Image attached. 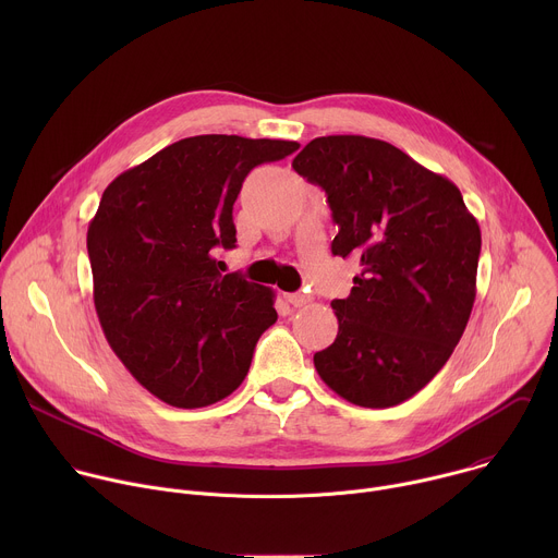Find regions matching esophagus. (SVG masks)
<instances>
[{
  "instance_id": "34e87169",
  "label": "esophagus",
  "mask_w": 558,
  "mask_h": 558,
  "mask_svg": "<svg viewBox=\"0 0 558 558\" xmlns=\"http://www.w3.org/2000/svg\"><path fill=\"white\" fill-rule=\"evenodd\" d=\"M284 298H287V302L293 304V306H304V304H308V300H311L306 293H284Z\"/></svg>"
}]
</instances>
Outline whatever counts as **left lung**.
<instances>
[{"label": "left lung", "mask_w": 558, "mask_h": 558, "mask_svg": "<svg viewBox=\"0 0 558 558\" xmlns=\"http://www.w3.org/2000/svg\"><path fill=\"white\" fill-rule=\"evenodd\" d=\"M320 185L338 225L333 256H357L351 295L333 300L338 338L313 355L347 402H407L448 362L476 295L480 222L452 181L400 147L357 134L320 136L293 158Z\"/></svg>", "instance_id": "obj_1"}]
</instances>
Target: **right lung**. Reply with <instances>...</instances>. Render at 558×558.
I'll use <instances>...</instances> for the list:
<instances>
[{
  "label": "right lung",
  "mask_w": 558,
  "mask_h": 558,
  "mask_svg": "<svg viewBox=\"0 0 558 558\" xmlns=\"http://www.w3.org/2000/svg\"><path fill=\"white\" fill-rule=\"evenodd\" d=\"M295 141L201 134L117 177L88 227L95 308L125 368L177 409L216 404L243 384L258 338L278 320L274 291L222 276L233 203L247 174Z\"/></svg>",
  "instance_id": "1"
}]
</instances>
